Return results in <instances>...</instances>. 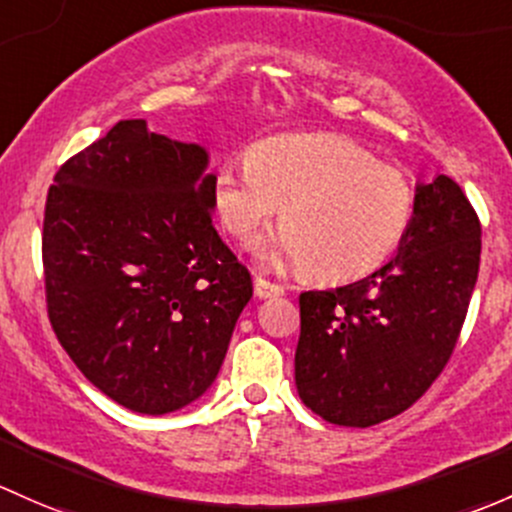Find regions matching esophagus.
<instances>
[{
    "label": "esophagus",
    "instance_id": "1",
    "mask_svg": "<svg viewBox=\"0 0 512 512\" xmlns=\"http://www.w3.org/2000/svg\"><path fill=\"white\" fill-rule=\"evenodd\" d=\"M279 294H284V289L279 287V284H274L265 277H255V297L267 299V297H279Z\"/></svg>",
    "mask_w": 512,
    "mask_h": 512
}]
</instances>
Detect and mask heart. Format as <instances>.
I'll return each mask as SVG.
<instances>
[{
	"instance_id": "1",
	"label": "heart",
	"mask_w": 512,
	"mask_h": 512,
	"mask_svg": "<svg viewBox=\"0 0 512 512\" xmlns=\"http://www.w3.org/2000/svg\"><path fill=\"white\" fill-rule=\"evenodd\" d=\"M218 223L250 242L282 208V233L260 247L270 265L351 282L383 267L414 218L405 171L343 134H277L213 176Z\"/></svg>"
}]
</instances>
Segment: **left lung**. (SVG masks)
I'll use <instances>...</instances> for the list:
<instances>
[{"mask_svg":"<svg viewBox=\"0 0 512 512\" xmlns=\"http://www.w3.org/2000/svg\"><path fill=\"white\" fill-rule=\"evenodd\" d=\"M481 262V223L461 186L417 184L397 255L358 282L299 297L301 402L341 427L412 407L449 363Z\"/></svg>","mask_w":512,"mask_h":512,"instance_id":"1","label":"left lung"}]
</instances>
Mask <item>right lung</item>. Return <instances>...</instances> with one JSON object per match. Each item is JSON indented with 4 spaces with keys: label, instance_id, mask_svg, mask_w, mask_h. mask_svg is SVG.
Wrapping results in <instances>:
<instances>
[{
    "label": "right lung",
    "instance_id": "obj_1",
    "mask_svg": "<svg viewBox=\"0 0 512 512\" xmlns=\"http://www.w3.org/2000/svg\"><path fill=\"white\" fill-rule=\"evenodd\" d=\"M208 152L120 120L53 176L46 306L80 373L117 405L166 414L213 385L247 267L213 228Z\"/></svg>",
    "mask_w": 512,
    "mask_h": 512
}]
</instances>
